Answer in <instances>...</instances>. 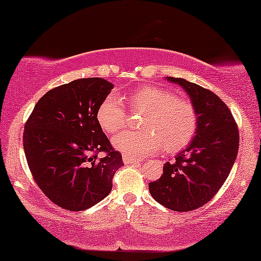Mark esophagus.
<instances>
[{"mask_svg": "<svg viewBox=\"0 0 261 261\" xmlns=\"http://www.w3.org/2000/svg\"><path fill=\"white\" fill-rule=\"evenodd\" d=\"M123 162L125 164H139L140 160L136 159V158L128 156V155H123Z\"/></svg>", "mask_w": 261, "mask_h": 261, "instance_id": "34e87169", "label": "esophagus"}]
</instances>
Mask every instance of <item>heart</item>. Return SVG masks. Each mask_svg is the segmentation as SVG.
Instances as JSON below:
<instances>
[{
  "label": "heart",
  "instance_id": "b5f03b06",
  "mask_svg": "<svg viewBox=\"0 0 261 261\" xmlns=\"http://www.w3.org/2000/svg\"><path fill=\"white\" fill-rule=\"evenodd\" d=\"M130 111L145 112L140 122V132L125 130L117 134L112 143L116 149L128 156L142 158L164 150L175 153L194 138L197 127V113L186 98L154 85H143L121 98L111 93L98 105L96 118L99 127L108 134H115L125 124Z\"/></svg>",
  "mask_w": 261,
  "mask_h": 261
}]
</instances>
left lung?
I'll use <instances>...</instances> for the list:
<instances>
[{"mask_svg": "<svg viewBox=\"0 0 261 261\" xmlns=\"http://www.w3.org/2000/svg\"><path fill=\"white\" fill-rule=\"evenodd\" d=\"M166 80L185 90L196 113L195 137L174 163L164 164L163 175L149 182L155 201L166 208L189 212L215 197L227 180L239 148V132L232 112L216 93L185 79Z\"/></svg>", "mask_w": 261, "mask_h": 261, "instance_id": "1", "label": "left lung"}]
</instances>
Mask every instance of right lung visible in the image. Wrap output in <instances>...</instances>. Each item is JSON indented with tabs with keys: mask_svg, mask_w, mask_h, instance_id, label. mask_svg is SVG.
<instances>
[{
	"mask_svg": "<svg viewBox=\"0 0 261 261\" xmlns=\"http://www.w3.org/2000/svg\"><path fill=\"white\" fill-rule=\"evenodd\" d=\"M113 84L79 79L37 102L23 132V148L37 185L53 203L84 211L103 200L123 165L122 155L99 127L96 112ZM103 151L106 155L97 158Z\"/></svg>",
	"mask_w": 261,
	"mask_h": 261,
	"instance_id": "obj_1",
	"label": "right lung"
}]
</instances>
